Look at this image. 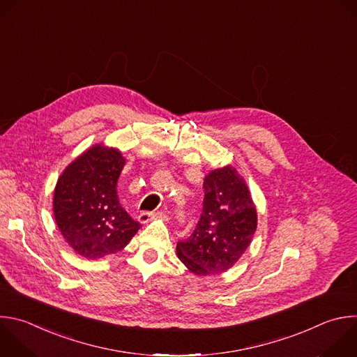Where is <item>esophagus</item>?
I'll list each match as a JSON object with an SVG mask.
<instances>
[{"label":"esophagus","mask_w":357,"mask_h":357,"mask_svg":"<svg viewBox=\"0 0 357 357\" xmlns=\"http://www.w3.org/2000/svg\"><path fill=\"white\" fill-rule=\"evenodd\" d=\"M157 217H167V211L161 210V211H143L140 215H139V220L142 222H149L151 221L153 218H157Z\"/></svg>","instance_id":"esophagus-1"}]
</instances>
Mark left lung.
<instances>
[{
  "instance_id": "left-lung-1",
  "label": "left lung",
  "mask_w": 357,
  "mask_h": 357,
  "mask_svg": "<svg viewBox=\"0 0 357 357\" xmlns=\"http://www.w3.org/2000/svg\"><path fill=\"white\" fill-rule=\"evenodd\" d=\"M200 218L176 244L181 262L195 275L221 273L238 261L257 229V208L245 181L232 167L211 171L203 183Z\"/></svg>"
}]
</instances>
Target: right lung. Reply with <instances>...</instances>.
Instances as JSON below:
<instances>
[{"label":"right lung","mask_w":357,"mask_h":357,"mask_svg":"<svg viewBox=\"0 0 357 357\" xmlns=\"http://www.w3.org/2000/svg\"><path fill=\"white\" fill-rule=\"evenodd\" d=\"M126 160L96 144L60 175L53 197L57 227L70 247L88 259L123 250L142 224L121 206L117 181Z\"/></svg>","instance_id":"obj_1"}]
</instances>
